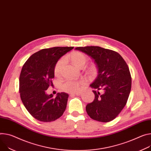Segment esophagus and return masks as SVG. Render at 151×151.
Returning a JSON list of instances; mask_svg holds the SVG:
<instances>
[{"mask_svg": "<svg viewBox=\"0 0 151 151\" xmlns=\"http://www.w3.org/2000/svg\"><path fill=\"white\" fill-rule=\"evenodd\" d=\"M79 94H80V92H78V93H72V94H70L71 96H72H72H73H73H75V95H76V96H78V95H79Z\"/></svg>", "mask_w": 151, "mask_h": 151, "instance_id": "esophagus-1", "label": "esophagus"}]
</instances>
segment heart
<instances>
[{"instance_id":"b5f03b06","label":"heart","mask_w":151,"mask_h":151,"mask_svg":"<svg viewBox=\"0 0 151 151\" xmlns=\"http://www.w3.org/2000/svg\"><path fill=\"white\" fill-rule=\"evenodd\" d=\"M67 58L70 60L73 65L80 68H83L88 61V58L86 55L79 52H72ZM64 64V59H61L57 62L54 68V73L55 76H59L61 75ZM87 73L90 76L94 77L97 74L96 68L94 65L89 67L88 68ZM82 84H83V83L81 82L67 81L62 85V88L67 92L77 93L79 91Z\"/></svg>"}]
</instances>
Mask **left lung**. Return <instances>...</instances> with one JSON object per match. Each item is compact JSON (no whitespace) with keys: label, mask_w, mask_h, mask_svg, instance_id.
<instances>
[{"label":"left lung","mask_w":151,"mask_h":151,"mask_svg":"<svg viewBox=\"0 0 151 151\" xmlns=\"http://www.w3.org/2000/svg\"><path fill=\"white\" fill-rule=\"evenodd\" d=\"M76 50L87 54L98 68V76L90 87L94 101L86 106L88 115L101 122L113 120L121 112L128 101L131 88L128 66L117 52L99 46L77 47ZM99 90L103 93L100 94Z\"/></svg>","instance_id":"1"}]
</instances>
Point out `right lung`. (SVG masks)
Masks as SVG:
<instances>
[{"mask_svg":"<svg viewBox=\"0 0 151 151\" xmlns=\"http://www.w3.org/2000/svg\"><path fill=\"white\" fill-rule=\"evenodd\" d=\"M73 47H55L34 53L24 64L19 78L22 101L37 120L49 122L60 118L67 106L68 94L58 93L55 98L46 90L52 84L58 61Z\"/></svg>","mask_w":151,"mask_h":151,"instance_id":"1","label":"right lung"}]
</instances>
